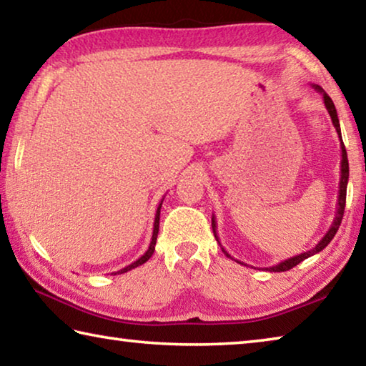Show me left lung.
Masks as SVG:
<instances>
[{"instance_id":"8db88e82","label":"left lung","mask_w":366,"mask_h":366,"mask_svg":"<svg viewBox=\"0 0 366 366\" xmlns=\"http://www.w3.org/2000/svg\"><path fill=\"white\" fill-rule=\"evenodd\" d=\"M312 86H313L315 90L318 92V94L323 95L325 107H326V109H327V113H330V116H331L332 126L336 127V132H337V135H339V140H340V157H342V158H340V179H339V195H337L336 214H334V219H332V224H331V227L327 229V232L323 235V239H321L320 242H318L317 245H315L312 250L303 252V253H300V255H295V257H292V258L284 259V262L277 263V264H274V266H269V268H266V271H272V272L289 271V269H292L294 266H297L299 263H302L303 259H307V258H310V257L317 255L318 252H321L323 249H326V245L330 244L331 240L334 239V235H336L337 229H339V226H340V221H342V216H344L345 195H347V182H349V159H347V152H345V147H344V142H342V135H340V126H339L337 111H336V107H334V103H332V100L330 98V95H327L326 92H325L323 89H321L320 85H315V84H312ZM212 226H213L214 237H216V240H218V242H219L218 232H216V218H214V214H213V218H212ZM219 245H221V242H219ZM221 249H222V247H221ZM222 252H224V255H226V257L232 258V257L229 255V253H227L224 249H222ZM232 259H235V258H232ZM235 262L240 263V264H245L244 262H239V259H235ZM245 266H247V264H245Z\"/></svg>"}]
</instances>
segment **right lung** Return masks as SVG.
I'll return each instance as SVG.
<instances>
[{"mask_svg": "<svg viewBox=\"0 0 366 366\" xmlns=\"http://www.w3.org/2000/svg\"><path fill=\"white\" fill-rule=\"evenodd\" d=\"M163 200H164V198H163ZM163 200L159 202V205H158V208H157V214H154L153 235H152V242H150V247H148V250H147V252L144 253V255H142L139 259H135L134 263L127 264L126 268H122V269H119V271L111 272V274H122V272H127V271H131V269H134V268H137V266L144 264L145 262H148V259H150V257L153 255V252H154V245H157V237H158V231H159V212H161V205H163Z\"/></svg>", "mask_w": 366, "mask_h": 366, "instance_id": "1", "label": "right lung"}]
</instances>
